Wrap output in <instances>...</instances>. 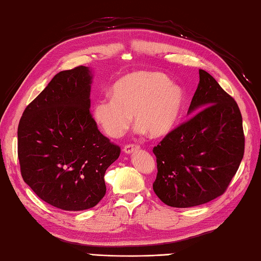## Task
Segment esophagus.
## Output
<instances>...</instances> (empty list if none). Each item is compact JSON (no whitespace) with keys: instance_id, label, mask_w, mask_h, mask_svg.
Wrapping results in <instances>:
<instances>
[{"instance_id":"esophagus-1","label":"esophagus","mask_w":261,"mask_h":261,"mask_svg":"<svg viewBox=\"0 0 261 261\" xmlns=\"http://www.w3.org/2000/svg\"><path fill=\"white\" fill-rule=\"evenodd\" d=\"M138 149H140V146H138V145H134V144H128V145H126L124 147V152L126 154H132V153L136 152V150H138Z\"/></svg>"}]
</instances>
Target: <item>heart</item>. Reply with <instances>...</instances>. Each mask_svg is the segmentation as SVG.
<instances>
[{"label": "heart", "instance_id": "heart-1", "mask_svg": "<svg viewBox=\"0 0 261 261\" xmlns=\"http://www.w3.org/2000/svg\"><path fill=\"white\" fill-rule=\"evenodd\" d=\"M112 96L98 99L92 117L108 137L124 134L134 115L140 133L148 132L152 137L171 132L182 113L184 91L169 77L156 71H137L119 79Z\"/></svg>", "mask_w": 261, "mask_h": 261}]
</instances>
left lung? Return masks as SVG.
Wrapping results in <instances>:
<instances>
[{"instance_id": "1", "label": "left lung", "mask_w": 261, "mask_h": 261, "mask_svg": "<svg viewBox=\"0 0 261 261\" xmlns=\"http://www.w3.org/2000/svg\"><path fill=\"white\" fill-rule=\"evenodd\" d=\"M199 74L188 114L198 113L153 148L158 163L153 190L173 207L204 204L223 194L245 153L236 100L210 73L200 69Z\"/></svg>"}]
</instances>
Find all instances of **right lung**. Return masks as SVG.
<instances>
[{
	"label": "right lung",
	"mask_w": 261,
	"mask_h": 261,
	"mask_svg": "<svg viewBox=\"0 0 261 261\" xmlns=\"http://www.w3.org/2000/svg\"><path fill=\"white\" fill-rule=\"evenodd\" d=\"M92 73L79 66L57 73L23 112L17 156L24 182L58 209L94 207L119 146L99 132L89 112Z\"/></svg>",
	"instance_id": "add662e5"
}]
</instances>
